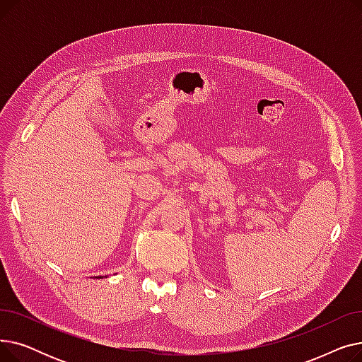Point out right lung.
<instances>
[{
	"mask_svg": "<svg viewBox=\"0 0 362 362\" xmlns=\"http://www.w3.org/2000/svg\"><path fill=\"white\" fill-rule=\"evenodd\" d=\"M98 279H103V276H100V277H98Z\"/></svg>",
	"mask_w": 362,
	"mask_h": 362,
	"instance_id": "obj_1",
	"label": "right lung"
}]
</instances>
